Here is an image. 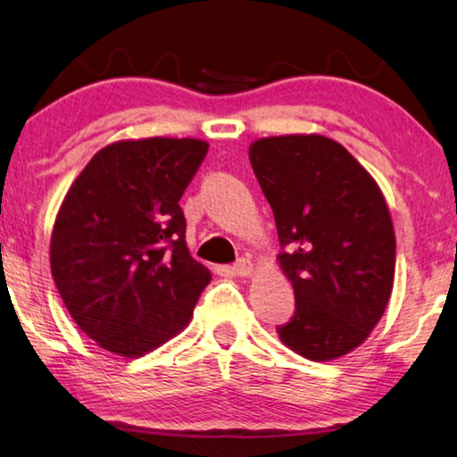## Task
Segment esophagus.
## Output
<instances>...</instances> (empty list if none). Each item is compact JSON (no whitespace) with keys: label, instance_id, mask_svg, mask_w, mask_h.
<instances>
[{"label":"esophagus","instance_id":"esophagus-1","mask_svg":"<svg viewBox=\"0 0 457 457\" xmlns=\"http://www.w3.org/2000/svg\"><path fill=\"white\" fill-rule=\"evenodd\" d=\"M233 270H235V274L237 277H249V274L253 272V264H252V260H247V258H239L233 264Z\"/></svg>","mask_w":457,"mask_h":457}]
</instances>
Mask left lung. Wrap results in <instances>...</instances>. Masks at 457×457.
<instances>
[{"label": "left lung", "instance_id": "8db88e82", "mask_svg": "<svg viewBox=\"0 0 457 457\" xmlns=\"http://www.w3.org/2000/svg\"><path fill=\"white\" fill-rule=\"evenodd\" d=\"M249 160L295 291V314L277 327L280 341L314 361L349 353L380 320L395 277L383 193L345 147L322 135L260 139Z\"/></svg>", "mask_w": 457, "mask_h": 457}]
</instances>
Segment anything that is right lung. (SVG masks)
Returning a JSON list of instances; mask_svg holds the SVG:
<instances>
[{
    "label": "right lung",
    "instance_id": "right-lung-1",
    "mask_svg": "<svg viewBox=\"0 0 457 457\" xmlns=\"http://www.w3.org/2000/svg\"><path fill=\"white\" fill-rule=\"evenodd\" d=\"M208 143L120 141L74 180L52 235V274L85 335L135 358L189 322L212 274L187 249L180 197Z\"/></svg>",
    "mask_w": 457,
    "mask_h": 457
}]
</instances>
